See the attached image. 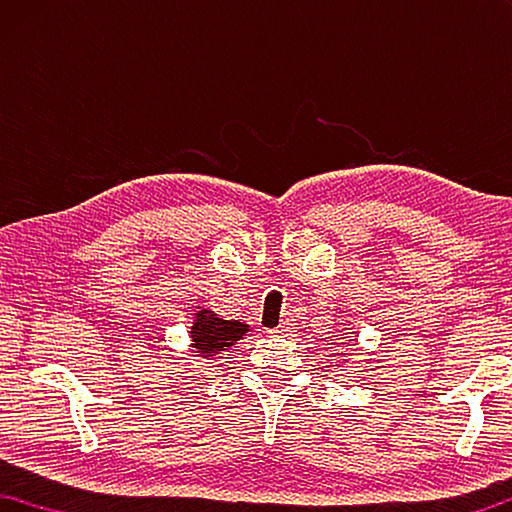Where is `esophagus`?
Returning a JSON list of instances; mask_svg holds the SVG:
<instances>
[{"instance_id":"obj_1","label":"esophagus","mask_w":512,"mask_h":512,"mask_svg":"<svg viewBox=\"0 0 512 512\" xmlns=\"http://www.w3.org/2000/svg\"><path fill=\"white\" fill-rule=\"evenodd\" d=\"M290 321H281V326H276L274 330H270V333H272V337H285V335H288L290 333Z\"/></svg>"}]
</instances>
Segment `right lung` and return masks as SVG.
<instances>
[{"label": "right lung", "mask_w": 512, "mask_h": 512, "mask_svg": "<svg viewBox=\"0 0 512 512\" xmlns=\"http://www.w3.org/2000/svg\"><path fill=\"white\" fill-rule=\"evenodd\" d=\"M249 333V326L236 319H220L213 310L200 308L195 312L191 326V342L195 353L204 360H213L215 355L229 351L233 344H238Z\"/></svg>", "instance_id": "add662e5"}]
</instances>
